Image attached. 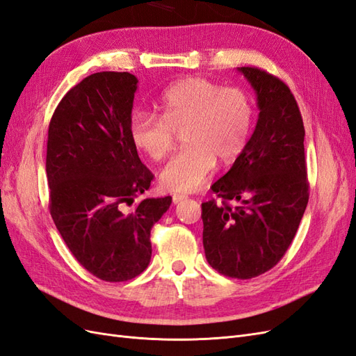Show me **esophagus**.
I'll return each instance as SVG.
<instances>
[{
  "mask_svg": "<svg viewBox=\"0 0 356 356\" xmlns=\"http://www.w3.org/2000/svg\"><path fill=\"white\" fill-rule=\"evenodd\" d=\"M184 199H187V196H184V195H174V196H172V202H174L175 204L179 203L181 200H184Z\"/></svg>",
  "mask_w": 356,
  "mask_h": 356,
  "instance_id": "1",
  "label": "esophagus"
}]
</instances>
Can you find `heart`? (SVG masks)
<instances>
[{
  "label": "heart",
  "instance_id": "1",
  "mask_svg": "<svg viewBox=\"0 0 356 356\" xmlns=\"http://www.w3.org/2000/svg\"><path fill=\"white\" fill-rule=\"evenodd\" d=\"M161 115L138 111L131 120L135 147L154 161L169 156L175 132L182 131L186 148L161 170V187L172 193L199 190L217 160L232 163L250 141L255 123V102L250 92L203 77L182 79L161 93Z\"/></svg>",
  "mask_w": 356,
  "mask_h": 356
}]
</instances>
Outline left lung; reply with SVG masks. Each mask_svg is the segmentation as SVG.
<instances>
[{
	"label": "left lung",
	"instance_id": "1",
	"mask_svg": "<svg viewBox=\"0 0 356 356\" xmlns=\"http://www.w3.org/2000/svg\"><path fill=\"white\" fill-rule=\"evenodd\" d=\"M257 93L254 134L202 203L203 248L218 273L251 279L275 267L293 242L309 202L305 126L294 95L275 75L238 68ZM230 200L241 202L232 209Z\"/></svg>",
	"mask_w": 356,
	"mask_h": 356
}]
</instances>
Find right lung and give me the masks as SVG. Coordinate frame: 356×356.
Returning <instances> with one entry per match:
<instances>
[{
	"label": "right lung",
	"instance_id": "1",
	"mask_svg": "<svg viewBox=\"0 0 356 356\" xmlns=\"http://www.w3.org/2000/svg\"><path fill=\"white\" fill-rule=\"evenodd\" d=\"M138 79L104 71L63 96L49 124V209L77 261L106 282L141 275L152 260L149 232L172 197L144 199L154 175L138 157L131 120Z\"/></svg>",
	"mask_w": 356,
	"mask_h": 356
}]
</instances>
